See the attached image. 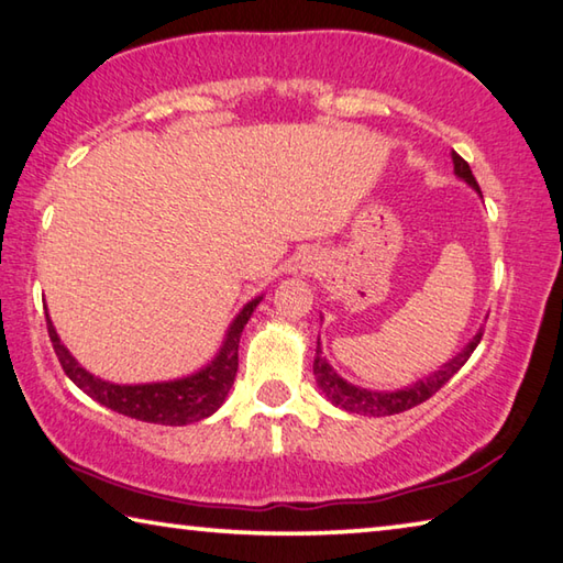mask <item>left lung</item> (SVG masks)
I'll return each instance as SVG.
<instances>
[{
	"label": "left lung",
	"mask_w": 563,
	"mask_h": 563,
	"mask_svg": "<svg viewBox=\"0 0 563 563\" xmlns=\"http://www.w3.org/2000/svg\"><path fill=\"white\" fill-rule=\"evenodd\" d=\"M452 165H455V175L460 177L462 183H467L472 190H475L479 197V185L475 180V175H472L470 165L462 161V157L452 151ZM482 329L475 333V336L470 339V343L465 349H462L457 356H452L448 363H442V366L430 373L428 378H420L412 383V386L406 388H398V390H371V388H361V386H353L346 378H341L336 371H333L331 363L327 361L321 351V339H317V358H313V376H317V386L319 390L327 396L329 402L333 406L346 410V412H356V416H373V418H380V416H396V412L402 410H410L420 406V402H426L430 396H435V393L445 386V383L455 376V373L465 366L467 358L472 356V351L477 349V343L482 339Z\"/></svg>",
	"instance_id": "left-lung-1"
}]
</instances>
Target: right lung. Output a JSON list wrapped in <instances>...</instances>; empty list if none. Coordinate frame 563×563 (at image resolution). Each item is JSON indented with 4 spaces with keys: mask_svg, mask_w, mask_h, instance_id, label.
Masks as SVG:
<instances>
[{
    "mask_svg": "<svg viewBox=\"0 0 563 563\" xmlns=\"http://www.w3.org/2000/svg\"><path fill=\"white\" fill-rule=\"evenodd\" d=\"M262 299L264 294L244 303L240 313L232 319L230 329H227L220 351L214 353V358L207 363V366L190 373V376L155 383H113L88 373L81 363L71 356V351L64 346L62 339H58L46 307L44 311L48 339L54 343L58 363H62L66 376L71 378L86 396H91L96 402H101V406L121 412V416L128 418L155 422V426H187V422L210 418L224 402L227 393H230L234 383L236 366H240V363H236V351H240L242 331Z\"/></svg>",
    "mask_w": 563,
    "mask_h": 563,
    "instance_id": "right-lung-1",
    "label": "right lung"
}]
</instances>
